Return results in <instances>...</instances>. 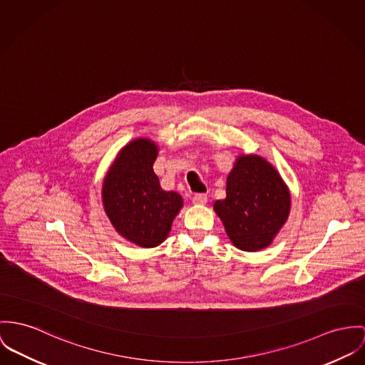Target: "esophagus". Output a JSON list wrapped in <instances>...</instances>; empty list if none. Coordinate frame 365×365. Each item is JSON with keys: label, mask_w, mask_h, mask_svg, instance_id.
<instances>
[{"label": "esophagus", "mask_w": 365, "mask_h": 365, "mask_svg": "<svg viewBox=\"0 0 365 365\" xmlns=\"http://www.w3.org/2000/svg\"><path fill=\"white\" fill-rule=\"evenodd\" d=\"M193 202L195 204H205L207 202V195L204 193H197L193 196Z\"/></svg>", "instance_id": "obj_1"}]
</instances>
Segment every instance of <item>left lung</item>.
<instances>
[{
  "instance_id": "obj_1",
  "label": "left lung",
  "mask_w": 365,
  "mask_h": 365,
  "mask_svg": "<svg viewBox=\"0 0 365 365\" xmlns=\"http://www.w3.org/2000/svg\"><path fill=\"white\" fill-rule=\"evenodd\" d=\"M214 210L237 249L257 252L269 246L286 222L290 195L268 161L242 155L226 179V198L217 200Z\"/></svg>"
}]
</instances>
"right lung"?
Returning <instances> with one entry per match:
<instances>
[{"mask_svg":"<svg viewBox=\"0 0 365 365\" xmlns=\"http://www.w3.org/2000/svg\"><path fill=\"white\" fill-rule=\"evenodd\" d=\"M157 145L148 139L128 144L108 170L103 186L106 212L116 232L140 247H155L168 236L183 201L165 192L153 170Z\"/></svg>","mask_w":365,"mask_h":365,"instance_id":"1","label":"right lung"}]
</instances>
